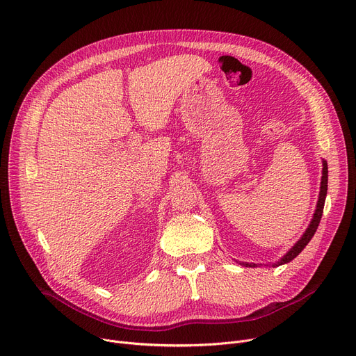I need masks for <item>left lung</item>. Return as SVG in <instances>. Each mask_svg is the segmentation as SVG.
Returning <instances> with one entry per match:
<instances>
[{
    "instance_id": "obj_1",
    "label": "left lung",
    "mask_w": 356,
    "mask_h": 356,
    "mask_svg": "<svg viewBox=\"0 0 356 356\" xmlns=\"http://www.w3.org/2000/svg\"><path fill=\"white\" fill-rule=\"evenodd\" d=\"M326 192H327V163L323 161V170H322V181H321V193H319V200H318V206H316V210H315V215H314V219L309 225V227L306 229V232L303 233L302 238L298 241V243L285 254L283 256L277 264H275L273 266H279V265H283V264H288L291 262L292 259H295L303 249L305 246L309 243V241L314 238V234L319 226V222L322 219V213H323V206H325V197H326ZM245 266H256L254 264L249 265V264H243Z\"/></svg>"
}]
</instances>
